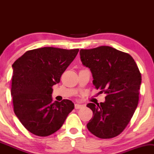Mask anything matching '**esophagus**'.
Instances as JSON below:
<instances>
[{"mask_svg": "<svg viewBox=\"0 0 154 154\" xmlns=\"http://www.w3.org/2000/svg\"><path fill=\"white\" fill-rule=\"evenodd\" d=\"M83 107V105H81V104H79V103H76L75 105V108L76 109H81V108Z\"/></svg>", "mask_w": 154, "mask_h": 154, "instance_id": "34e87169", "label": "esophagus"}]
</instances>
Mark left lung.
Listing matches in <instances>:
<instances>
[{
  "label": "left lung",
  "instance_id": "left-lung-1",
  "mask_svg": "<svg viewBox=\"0 0 154 154\" xmlns=\"http://www.w3.org/2000/svg\"><path fill=\"white\" fill-rule=\"evenodd\" d=\"M80 59L93 75V84L106 94L105 101L90 103L93 117L87 128L99 138H111L125 130L139 100L141 75L130 54L110 46L81 49Z\"/></svg>",
  "mask_w": 154,
  "mask_h": 154
}]
</instances>
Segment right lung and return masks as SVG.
<instances>
[{
	"label": "right lung",
	"instance_id": "right-lung-1",
	"mask_svg": "<svg viewBox=\"0 0 154 154\" xmlns=\"http://www.w3.org/2000/svg\"><path fill=\"white\" fill-rule=\"evenodd\" d=\"M79 49L44 47L26 51L12 65L11 94L16 116L28 131L48 136L59 130L75 108L72 100L53 103V85Z\"/></svg>",
	"mask_w": 154,
	"mask_h": 154
}]
</instances>
